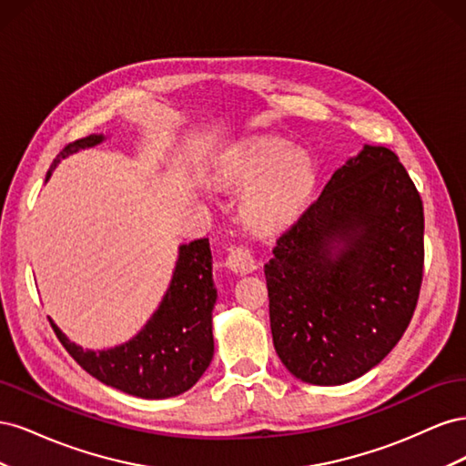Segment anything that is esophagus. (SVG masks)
Wrapping results in <instances>:
<instances>
[{"instance_id":"esophagus-1","label":"esophagus","mask_w":466,"mask_h":466,"mask_svg":"<svg viewBox=\"0 0 466 466\" xmlns=\"http://www.w3.org/2000/svg\"><path fill=\"white\" fill-rule=\"evenodd\" d=\"M225 264H228L237 274H250L258 268L255 255H252V250L247 245H235L229 250L228 258H225Z\"/></svg>"}]
</instances>
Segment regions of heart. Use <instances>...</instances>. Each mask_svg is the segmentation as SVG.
I'll return each instance as SVG.
<instances>
[{
    "label": "heart",
    "mask_w": 466,
    "mask_h": 466,
    "mask_svg": "<svg viewBox=\"0 0 466 466\" xmlns=\"http://www.w3.org/2000/svg\"><path fill=\"white\" fill-rule=\"evenodd\" d=\"M219 178L233 188L250 187L243 200L245 221L258 233H276L289 228L313 200L319 167L288 139L255 137L223 159Z\"/></svg>",
    "instance_id": "obj_1"
}]
</instances>
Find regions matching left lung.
Segmentation results:
<instances>
[{
	"mask_svg": "<svg viewBox=\"0 0 466 466\" xmlns=\"http://www.w3.org/2000/svg\"><path fill=\"white\" fill-rule=\"evenodd\" d=\"M264 264L276 354L311 385L368 373L410 324L424 206L397 153L365 146L279 235Z\"/></svg>",
	"mask_w": 466,
	"mask_h": 466,
	"instance_id": "obj_1",
	"label": "left lung"
}]
</instances>
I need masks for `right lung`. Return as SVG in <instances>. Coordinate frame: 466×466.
Segmentation results:
<instances>
[{
	"label": "right lung",
	"instance_id": "add662e5",
	"mask_svg": "<svg viewBox=\"0 0 466 466\" xmlns=\"http://www.w3.org/2000/svg\"><path fill=\"white\" fill-rule=\"evenodd\" d=\"M103 139L93 134L67 144L50 165L46 180L66 155ZM216 298L209 241L198 238L180 247L167 295L146 329L130 342L101 351L83 350L69 342L52 320L50 324L67 354L101 383L139 399H168L196 385L214 358L211 309Z\"/></svg>",
	"mask_w": 466,
	"mask_h": 466
}]
</instances>
